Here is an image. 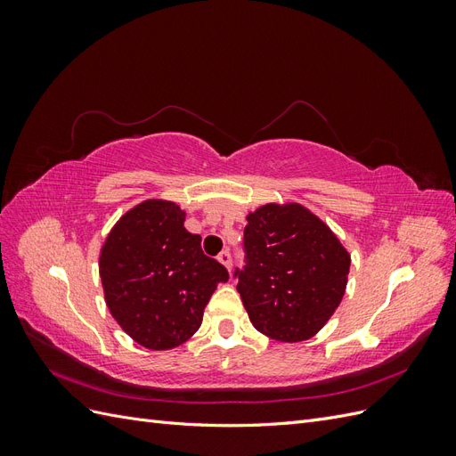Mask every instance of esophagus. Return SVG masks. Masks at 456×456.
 I'll list each match as a JSON object with an SVG mask.
<instances>
[{
    "instance_id": "1",
    "label": "esophagus",
    "mask_w": 456,
    "mask_h": 456,
    "mask_svg": "<svg viewBox=\"0 0 456 456\" xmlns=\"http://www.w3.org/2000/svg\"><path fill=\"white\" fill-rule=\"evenodd\" d=\"M218 260H220V262H223V265H224V266L228 268V272L232 270V253H230L228 249H224L223 253H220V255H218Z\"/></svg>"
}]
</instances>
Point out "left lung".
<instances>
[{"instance_id": "1", "label": "left lung", "mask_w": 456, "mask_h": 456, "mask_svg": "<svg viewBox=\"0 0 456 456\" xmlns=\"http://www.w3.org/2000/svg\"><path fill=\"white\" fill-rule=\"evenodd\" d=\"M238 293L262 335L281 342L314 337L346 289L350 255L320 218L297 203L265 205L247 216Z\"/></svg>"}]
</instances>
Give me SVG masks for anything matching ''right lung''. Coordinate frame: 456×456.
<instances>
[{
    "instance_id": "1",
    "label": "right lung",
    "mask_w": 456,
    "mask_h": 456,
    "mask_svg": "<svg viewBox=\"0 0 456 456\" xmlns=\"http://www.w3.org/2000/svg\"><path fill=\"white\" fill-rule=\"evenodd\" d=\"M173 201L150 200L123 215L101 251L106 305L126 333L150 350L186 342L228 270L201 251Z\"/></svg>"
}]
</instances>
